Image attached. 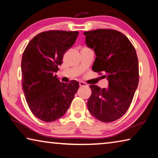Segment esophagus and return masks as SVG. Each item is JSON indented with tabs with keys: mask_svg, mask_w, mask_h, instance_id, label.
<instances>
[{
	"mask_svg": "<svg viewBox=\"0 0 158 158\" xmlns=\"http://www.w3.org/2000/svg\"><path fill=\"white\" fill-rule=\"evenodd\" d=\"M79 85H80V86L81 87H84V86H87V84L85 83V82H79Z\"/></svg>",
	"mask_w": 158,
	"mask_h": 158,
	"instance_id": "obj_1",
	"label": "esophagus"
}]
</instances>
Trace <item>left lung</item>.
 Here are the masks:
<instances>
[{"mask_svg":"<svg viewBox=\"0 0 158 158\" xmlns=\"http://www.w3.org/2000/svg\"><path fill=\"white\" fill-rule=\"evenodd\" d=\"M87 47L97 57L92 71L103 72L108 88L91 85L87 101L89 113L98 120L110 123L125 114L132 102L139 84V62L135 49L126 36L113 29L84 32Z\"/></svg>","mask_w":158,"mask_h":158,"instance_id":"obj_1","label":"left lung"}]
</instances>
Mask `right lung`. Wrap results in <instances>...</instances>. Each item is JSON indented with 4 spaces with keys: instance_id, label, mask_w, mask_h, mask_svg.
<instances>
[{
    "instance_id": "1",
    "label": "right lung",
    "mask_w": 158,
    "mask_h": 158,
    "mask_svg": "<svg viewBox=\"0 0 158 158\" xmlns=\"http://www.w3.org/2000/svg\"><path fill=\"white\" fill-rule=\"evenodd\" d=\"M78 31H48L28 43L22 59V85L26 101L36 118L53 122L69 108L79 83L61 82L56 77L64 55L73 46Z\"/></svg>"
}]
</instances>
